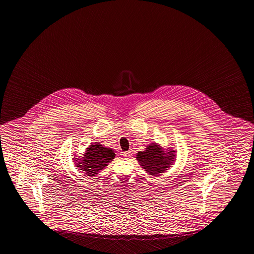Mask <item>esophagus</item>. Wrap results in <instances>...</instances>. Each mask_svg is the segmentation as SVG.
<instances>
[{
  "label": "esophagus",
  "mask_w": 254,
  "mask_h": 254,
  "mask_svg": "<svg viewBox=\"0 0 254 254\" xmlns=\"http://www.w3.org/2000/svg\"><path fill=\"white\" fill-rule=\"evenodd\" d=\"M123 156H124V158H130L131 153H130V151H127V152H124V153H123Z\"/></svg>",
  "instance_id": "obj_1"
}]
</instances>
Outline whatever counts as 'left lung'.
<instances>
[{
	"label": "left lung",
	"instance_id": "1",
	"mask_svg": "<svg viewBox=\"0 0 254 254\" xmlns=\"http://www.w3.org/2000/svg\"><path fill=\"white\" fill-rule=\"evenodd\" d=\"M167 149H163L157 142H152L144 151L136 154V159L148 175L157 177L168 170L176 160V150Z\"/></svg>",
	"mask_w": 254,
	"mask_h": 254
}]
</instances>
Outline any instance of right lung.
<instances>
[{"instance_id": "right-lung-1", "label": "right lung", "mask_w": 254, "mask_h": 254, "mask_svg": "<svg viewBox=\"0 0 254 254\" xmlns=\"http://www.w3.org/2000/svg\"><path fill=\"white\" fill-rule=\"evenodd\" d=\"M75 167L84 172L87 176H95L100 173L101 170L108 166L115 158V152L112 148H107L95 142L87 147L82 158L74 157Z\"/></svg>"}]
</instances>
